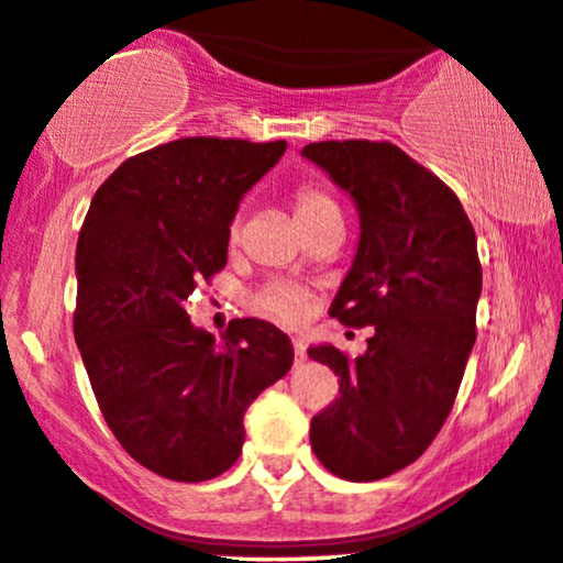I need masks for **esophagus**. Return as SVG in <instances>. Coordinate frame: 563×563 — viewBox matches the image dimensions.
Listing matches in <instances>:
<instances>
[{"instance_id":"obj_1","label":"esophagus","mask_w":563,"mask_h":563,"mask_svg":"<svg viewBox=\"0 0 563 563\" xmlns=\"http://www.w3.org/2000/svg\"><path fill=\"white\" fill-rule=\"evenodd\" d=\"M294 355H296V366L303 364V361H306V345H303L301 338H294Z\"/></svg>"}]
</instances>
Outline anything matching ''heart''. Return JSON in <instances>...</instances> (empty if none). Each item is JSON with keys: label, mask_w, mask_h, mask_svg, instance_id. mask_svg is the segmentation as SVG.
<instances>
[{"label": "heart", "mask_w": 563, "mask_h": 563, "mask_svg": "<svg viewBox=\"0 0 563 563\" xmlns=\"http://www.w3.org/2000/svg\"><path fill=\"white\" fill-rule=\"evenodd\" d=\"M290 208H294V218L298 229L306 231L311 225L322 223L324 218L340 216V205L330 191L317 187V184H301L296 187L294 195H290ZM241 241V218L236 216L229 225V244L236 246ZM254 306L262 314L277 319V322L296 324L306 317V309H309V301H306L303 290L296 286H288V283H269L254 296Z\"/></svg>", "instance_id": "obj_1"}]
</instances>
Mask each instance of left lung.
I'll return each mask as SVG.
<instances>
[{
	"instance_id": "1",
	"label": "left lung",
	"mask_w": 563,
	"mask_h": 563,
	"mask_svg": "<svg viewBox=\"0 0 563 563\" xmlns=\"http://www.w3.org/2000/svg\"><path fill=\"white\" fill-rule=\"evenodd\" d=\"M301 153L361 216L330 317L374 327L358 358L309 347L340 376L338 400L311 418V450L338 478L379 481L421 457L450 416L475 343L478 244L457 195L393 142L327 140Z\"/></svg>"
}]
</instances>
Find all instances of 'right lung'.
Segmentation results:
<instances>
[{"label": "right lung", "instance_id": "obj_1", "mask_svg": "<svg viewBox=\"0 0 563 563\" xmlns=\"http://www.w3.org/2000/svg\"><path fill=\"white\" fill-rule=\"evenodd\" d=\"M286 147L166 142L126 158L85 216L75 343L113 437L161 478L199 483L229 471L244 446L246 408L294 364L275 324L233 319L216 343L184 309L225 267L239 199Z\"/></svg>", "mask_w": 563, "mask_h": 563}]
</instances>
